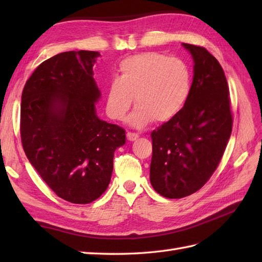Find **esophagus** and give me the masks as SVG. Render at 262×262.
Wrapping results in <instances>:
<instances>
[{
  "label": "esophagus",
  "instance_id": "esophagus-1",
  "mask_svg": "<svg viewBox=\"0 0 262 262\" xmlns=\"http://www.w3.org/2000/svg\"><path fill=\"white\" fill-rule=\"evenodd\" d=\"M127 140L128 141H130V142H133V141H136L137 138H138V134H136V133H132V132H127Z\"/></svg>",
  "mask_w": 262,
  "mask_h": 262
}]
</instances>
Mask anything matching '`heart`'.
<instances>
[{
    "instance_id": "obj_1",
    "label": "heart",
    "mask_w": 262,
    "mask_h": 262,
    "mask_svg": "<svg viewBox=\"0 0 262 262\" xmlns=\"http://www.w3.org/2000/svg\"><path fill=\"white\" fill-rule=\"evenodd\" d=\"M190 90L191 72L185 60L157 52L133 55L121 60L119 76L109 82L105 110L111 119L122 120L135 100L132 125L165 122L180 113Z\"/></svg>"
}]
</instances>
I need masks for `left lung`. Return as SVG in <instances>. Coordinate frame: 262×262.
I'll list each match as a JSON object with an SVG mask.
<instances>
[{
  "mask_svg": "<svg viewBox=\"0 0 262 262\" xmlns=\"http://www.w3.org/2000/svg\"><path fill=\"white\" fill-rule=\"evenodd\" d=\"M193 58V80L186 104L151 133L149 180L154 190L171 199L198 191L213 176L231 136L230 90L213 55L183 43Z\"/></svg>",
  "mask_w": 262,
  "mask_h": 262,
  "instance_id": "obj_1",
  "label": "left lung"
}]
</instances>
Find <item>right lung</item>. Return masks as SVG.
<instances>
[{"label": "right lung", "mask_w": 262, "mask_h": 262, "mask_svg": "<svg viewBox=\"0 0 262 262\" xmlns=\"http://www.w3.org/2000/svg\"><path fill=\"white\" fill-rule=\"evenodd\" d=\"M99 55H55L38 66L22 91V147L47 186L72 204L92 203L105 191L116 148L126 142L121 127L96 113L100 91L92 68Z\"/></svg>", "instance_id": "1"}]
</instances>
